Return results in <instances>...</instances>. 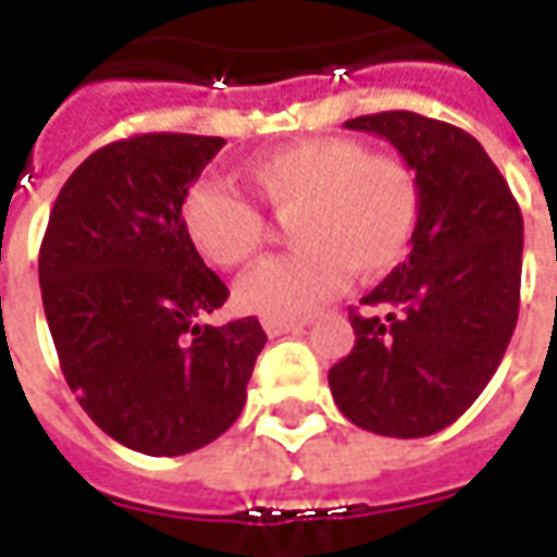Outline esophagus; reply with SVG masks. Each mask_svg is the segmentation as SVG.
<instances>
[{
  "label": "esophagus",
  "instance_id": "1",
  "mask_svg": "<svg viewBox=\"0 0 557 557\" xmlns=\"http://www.w3.org/2000/svg\"><path fill=\"white\" fill-rule=\"evenodd\" d=\"M310 322L307 319H262V327L268 331V337H280V334H289V331H301Z\"/></svg>",
  "mask_w": 557,
  "mask_h": 557
}]
</instances>
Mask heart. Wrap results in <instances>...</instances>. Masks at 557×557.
Returning a JSON list of instances; mask_svg holds the SVG:
<instances>
[{"mask_svg":"<svg viewBox=\"0 0 557 557\" xmlns=\"http://www.w3.org/2000/svg\"><path fill=\"white\" fill-rule=\"evenodd\" d=\"M244 178L274 218L289 220L298 250L250 268L235 301L265 319H295L337 295L346 268L375 277L406 253L418 220V182L406 160L355 139H307L250 160ZM182 226L208 262L238 268L262 247L265 223L247 199L218 182L182 196Z\"/></svg>","mask_w":557,"mask_h":557,"instance_id":"1","label":"heart"}]
</instances>
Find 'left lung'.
Masks as SVG:
<instances>
[{"label":"left lung","instance_id":"left-lung-1","mask_svg":"<svg viewBox=\"0 0 557 557\" xmlns=\"http://www.w3.org/2000/svg\"><path fill=\"white\" fill-rule=\"evenodd\" d=\"M346 127L403 154L418 182V223L409 259L349 310L355 346L327 382L355 426L423 438L480 397L513 337L522 211L462 127L409 110L358 115Z\"/></svg>","mask_w":557,"mask_h":557}]
</instances>
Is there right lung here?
I'll return each instance as SVG.
<instances>
[{
    "label": "right lung",
    "instance_id": "1",
    "mask_svg": "<svg viewBox=\"0 0 557 557\" xmlns=\"http://www.w3.org/2000/svg\"><path fill=\"white\" fill-rule=\"evenodd\" d=\"M223 146L139 134L98 148L44 232L38 280L67 387L137 454H190L230 430L268 339L256 315L199 325L230 289L187 238L182 196Z\"/></svg>",
    "mask_w": 557,
    "mask_h": 557
}]
</instances>
